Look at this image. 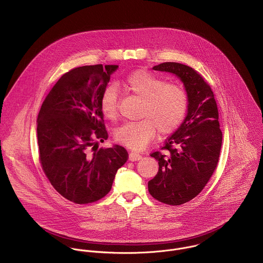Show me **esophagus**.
Masks as SVG:
<instances>
[{
    "mask_svg": "<svg viewBox=\"0 0 263 263\" xmlns=\"http://www.w3.org/2000/svg\"><path fill=\"white\" fill-rule=\"evenodd\" d=\"M128 159H129V161H133V162L139 161V160L142 159V155H140L138 153H135V152H130L129 155H128Z\"/></svg>",
    "mask_w": 263,
    "mask_h": 263,
    "instance_id": "1",
    "label": "esophagus"
}]
</instances>
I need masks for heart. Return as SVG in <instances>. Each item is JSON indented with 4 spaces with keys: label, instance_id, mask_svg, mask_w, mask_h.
<instances>
[{
    "label": "heart",
    "instance_id": "b5f03b06",
    "mask_svg": "<svg viewBox=\"0 0 263 263\" xmlns=\"http://www.w3.org/2000/svg\"><path fill=\"white\" fill-rule=\"evenodd\" d=\"M123 87L143 103L140 120L124 123L115 130L114 138L118 143L133 150H143L157 129L161 135H168L182 123L187 112L188 96L181 86L165 83L148 71L138 70L127 76ZM100 105L105 117L112 121L118 118V94L114 86L105 89Z\"/></svg>",
    "mask_w": 263,
    "mask_h": 263
}]
</instances>
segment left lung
I'll return each mask as SVG.
<instances>
[{"label":"left lung","mask_w":263,"mask_h":263,"mask_svg":"<svg viewBox=\"0 0 263 263\" xmlns=\"http://www.w3.org/2000/svg\"><path fill=\"white\" fill-rule=\"evenodd\" d=\"M153 70L176 76L188 96L187 114L170 136L163 152L151 154L159 164L157 175L148 182L157 200L179 205L194 198L212 177L222 147V130L214 93L203 78L179 63H162Z\"/></svg>","instance_id":"obj_1"}]
</instances>
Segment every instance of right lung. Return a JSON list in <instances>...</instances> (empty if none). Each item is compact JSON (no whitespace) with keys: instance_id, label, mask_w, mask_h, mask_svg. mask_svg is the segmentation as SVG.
Returning <instances> with one entry per match:
<instances>
[{"instance_id":"obj_1","label":"right lung","mask_w":263,"mask_h":263,"mask_svg":"<svg viewBox=\"0 0 263 263\" xmlns=\"http://www.w3.org/2000/svg\"><path fill=\"white\" fill-rule=\"evenodd\" d=\"M116 65L84 66L62 76L45 97L37 117L41 167L54 189L79 204L104 197L128 154L107 140L101 97Z\"/></svg>"}]
</instances>
